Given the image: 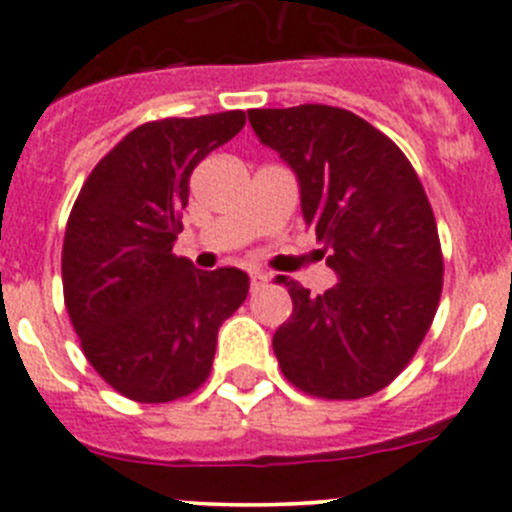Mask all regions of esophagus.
<instances>
[{
    "instance_id": "esophagus-1",
    "label": "esophagus",
    "mask_w": 512,
    "mask_h": 512,
    "mask_svg": "<svg viewBox=\"0 0 512 512\" xmlns=\"http://www.w3.org/2000/svg\"><path fill=\"white\" fill-rule=\"evenodd\" d=\"M265 285H267V275H265V272H252V275H250V290L252 292H260Z\"/></svg>"
}]
</instances>
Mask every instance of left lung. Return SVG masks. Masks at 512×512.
Listing matches in <instances>:
<instances>
[{
  "label": "left lung",
  "mask_w": 512,
  "mask_h": 512,
  "mask_svg": "<svg viewBox=\"0 0 512 512\" xmlns=\"http://www.w3.org/2000/svg\"><path fill=\"white\" fill-rule=\"evenodd\" d=\"M247 117L297 175L302 217L340 277L317 297L280 277L292 297L272 337L282 375L312 398H367L405 370L438 310L443 252L428 195L400 147L347 109Z\"/></svg>",
  "instance_id": "obj_1"
}]
</instances>
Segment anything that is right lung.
<instances>
[{
	"instance_id": "1",
	"label": "right lung",
	"mask_w": 512,
	"mask_h": 512,
	"mask_svg": "<svg viewBox=\"0 0 512 512\" xmlns=\"http://www.w3.org/2000/svg\"><path fill=\"white\" fill-rule=\"evenodd\" d=\"M242 127V109L140 124L97 162L69 212L64 305L89 365L124 398L195 393L217 330L245 302V272H202L172 252L192 170Z\"/></svg>"
}]
</instances>
